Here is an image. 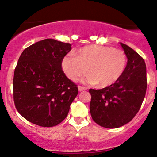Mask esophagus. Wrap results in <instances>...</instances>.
<instances>
[{"label": "esophagus", "mask_w": 157, "mask_h": 157, "mask_svg": "<svg viewBox=\"0 0 157 157\" xmlns=\"http://www.w3.org/2000/svg\"><path fill=\"white\" fill-rule=\"evenodd\" d=\"M78 90H79V91L81 92V91H84V90H87V88L85 87V86H78Z\"/></svg>", "instance_id": "esophagus-1"}]
</instances>
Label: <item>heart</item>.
<instances>
[{
	"label": "heart",
	"instance_id": "obj_1",
	"mask_svg": "<svg viewBox=\"0 0 157 157\" xmlns=\"http://www.w3.org/2000/svg\"><path fill=\"white\" fill-rule=\"evenodd\" d=\"M127 62L122 50L99 45H90L79 49L75 55L64 57L61 67L65 75L77 81L90 72L83 81L90 84L99 83L105 87L117 81L124 72Z\"/></svg>",
	"mask_w": 157,
	"mask_h": 157
}]
</instances>
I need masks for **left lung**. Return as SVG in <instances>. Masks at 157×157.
Listing matches in <instances>:
<instances>
[{
	"instance_id": "obj_1",
	"label": "left lung",
	"mask_w": 157,
	"mask_h": 157,
	"mask_svg": "<svg viewBox=\"0 0 157 157\" xmlns=\"http://www.w3.org/2000/svg\"><path fill=\"white\" fill-rule=\"evenodd\" d=\"M127 66L113 84L101 90L90 89V111L93 121L102 127L117 128L131 121L140 110L147 86L146 64L131 47L121 43Z\"/></svg>"
}]
</instances>
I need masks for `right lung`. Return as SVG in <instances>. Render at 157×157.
Segmentation results:
<instances>
[{"label": "right lung", "instance_id": "add662e5", "mask_svg": "<svg viewBox=\"0 0 157 157\" xmlns=\"http://www.w3.org/2000/svg\"><path fill=\"white\" fill-rule=\"evenodd\" d=\"M71 44L47 39L24 49L14 71L15 107L27 121L42 127L60 124L78 94L61 67Z\"/></svg>", "mask_w": 157, "mask_h": 157}]
</instances>
